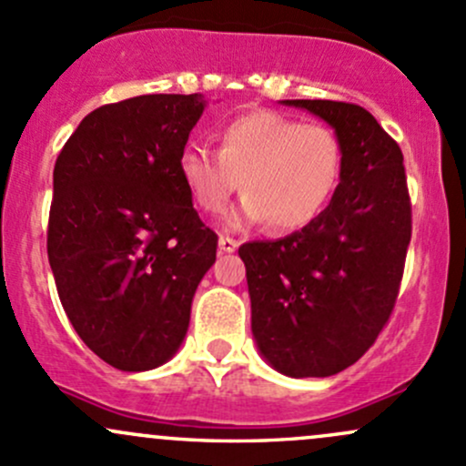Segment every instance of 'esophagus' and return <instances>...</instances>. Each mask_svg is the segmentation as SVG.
<instances>
[{
  "instance_id": "esophagus-1",
  "label": "esophagus",
  "mask_w": 466,
  "mask_h": 466,
  "mask_svg": "<svg viewBox=\"0 0 466 466\" xmlns=\"http://www.w3.org/2000/svg\"><path fill=\"white\" fill-rule=\"evenodd\" d=\"M237 248H238V241H234V238H229V237H220L218 238V249H220V252H225V254L237 252Z\"/></svg>"
}]
</instances>
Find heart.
I'll list each match as a JSON object with an SVG mask.
<instances>
[{
    "label": "heart",
    "instance_id": "1",
    "mask_svg": "<svg viewBox=\"0 0 466 466\" xmlns=\"http://www.w3.org/2000/svg\"><path fill=\"white\" fill-rule=\"evenodd\" d=\"M218 154L208 147H185L178 176L196 208L220 214L238 192L241 208L228 228L268 220L272 229L290 232L315 220L330 200L341 174V143L330 127L299 122L257 109L225 122L217 134Z\"/></svg>",
    "mask_w": 466,
    "mask_h": 466
}]
</instances>
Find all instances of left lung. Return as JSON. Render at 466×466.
<instances>
[{
  "label": "left lung",
  "mask_w": 466,
  "mask_h": 466,
  "mask_svg": "<svg viewBox=\"0 0 466 466\" xmlns=\"http://www.w3.org/2000/svg\"><path fill=\"white\" fill-rule=\"evenodd\" d=\"M321 117L341 143L339 185L315 220L238 248L263 360L288 377L355 364L389 321L410 241L404 156L364 106L281 100Z\"/></svg>",
  "instance_id": "8db88e82"
}]
</instances>
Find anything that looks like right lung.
<instances>
[{"mask_svg":"<svg viewBox=\"0 0 466 466\" xmlns=\"http://www.w3.org/2000/svg\"><path fill=\"white\" fill-rule=\"evenodd\" d=\"M200 93L105 105L77 125L53 169L48 263L68 321L100 360L140 373L176 355L196 288L217 261L178 176Z\"/></svg>","mask_w":466,"mask_h":466,"instance_id":"add662e5","label":"right lung"}]
</instances>
